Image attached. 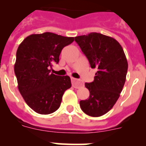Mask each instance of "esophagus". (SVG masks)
Segmentation results:
<instances>
[{"mask_svg": "<svg viewBox=\"0 0 146 146\" xmlns=\"http://www.w3.org/2000/svg\"><path fill=\"white\" fill-rule=\"evenodd\" d=\"M72 84L74 88H80L83 86L82 82L77 79H74V78H72Z\"/></svg>", "mask_w": 146, "mask_h": 146, "instance_id": "1", "label": "esophagus"}]
</instances>
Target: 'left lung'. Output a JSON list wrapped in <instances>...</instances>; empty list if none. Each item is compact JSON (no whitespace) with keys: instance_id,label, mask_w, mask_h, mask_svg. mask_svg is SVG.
I'll list each match as a JSON object with an SVG mask.
<instances>
[{"instance_id":"8db88e82","label":"left lung","mask_w":146,"mask_h":146,"mask_svg":"<svg viewBox=\"0 0 146 146\" xmlns=\"http://www.w3.org/2000/svg\"><path fill=\"white\" fill-rule=\"evenodd\" d=\"M78 44L92 69H96L94 80L86 82L90 96L80 102L86 114L102 116L113 108L122 91L128 63L123 50L115 38L99 33L76 36Z\"/></svg>"}]
</instances>
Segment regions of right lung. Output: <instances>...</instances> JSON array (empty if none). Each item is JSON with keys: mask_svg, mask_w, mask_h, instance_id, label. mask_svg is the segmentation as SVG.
<instances>
[{"mask_svg": "<svg viewBox=\"0 0 146 146\" xmlns=\"http://www.w3.org/2000/svg\"><path fill=\"white\" fill-rule=\"evenodd\" d=\"M74 40L46 32L30 35L18 47L15 64L18 89L36 113L47 115L56 111L65 91L72 86L69 76L55 75L50 68L58 63L61 50Z\"/></svg>", "mask_w": 146, "mask_h": 146, "instance_id": "obj_1", "label": "right lung"}]
</instances>
